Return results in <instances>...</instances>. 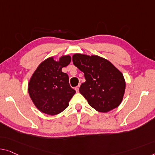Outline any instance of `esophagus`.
<instances>
[{"label": "esophagus", "mask_w": 155, "mask_h": 155, "mask_svg": "<svg viewBox=\"0 0 155 155\" xmlns=\"http://www.w3.org/2000/svg\"><path fill=\"white\" fill-rule=\"evenodd\" d=\"M75 91H77V92L79 91V85H78V86H77V87H75Z\"/></svg>", "instance_id": "esophagus-1"}]
</instances>
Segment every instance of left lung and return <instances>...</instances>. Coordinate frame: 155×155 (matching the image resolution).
Masks as SVG:
<instances>
[{
	"label": "left lung",
	"mask_w": 155,
	"mask_h": 155,
	"mask_svg": "<svg viewBox=\"0 0 155 155\" xmlns=\"http://www.w3.org/2000/svg\"><path fill=\"white\" fill-rule=\"evenodd\" d=\"M74 64L84 73L79 92L99 112H108L120 104L125 91L123 74L108 60L96 55L75 54Z\"/></svg>",
	"instance_id": "8db88e82"
}]
</instances>
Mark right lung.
Wrapping results in <instances>:
<instances>
[{
	"mask_svg": "<svg viewBox=\"0 0 155 155\" xmlns=\"http://www.w3.org/2000/svg\"><path fill=\"white\" fill-rule=\"evenodd\" d=\"M71 62L69 55L58 61L50 57L41 63L32 75L28 85L30 97L44 114L54 115L68 108L76 91L69 84V77L62 69Z\"/></svg>",
	"mask_w": 155,
	"mask_h": 155,
	"instance_id": "add662e5",
	"label": "right lung"
}]
</instances>
